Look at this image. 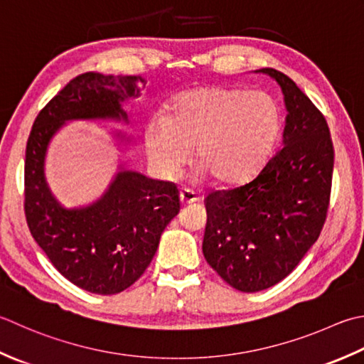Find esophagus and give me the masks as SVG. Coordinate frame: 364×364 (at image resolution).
<instances>
[{"label":"esophagus","instance_id":"34e87169","mask_svg":"<svg viewBox=\"0 0 364 364\" xmlns=\"http://www.w3.org/2000/svg\"><path fill=\"white\" fill-rule=\"evenodd\" d=\"M198 198H200V197H198L194 191H191V189H181L180 191V202H181V205H191V203L197 202Z\"/></svg>","mask_w":364,"mask_h":364}]
</instances>
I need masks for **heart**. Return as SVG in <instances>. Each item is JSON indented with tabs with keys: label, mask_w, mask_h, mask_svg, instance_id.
<instances>
[{
	"label": "heart",
	"mask_w": 364,
	"mask_h": 364,
	"mask_svg": "<svg viewBox=\"0 0 364 364\" xmlns=\"http://www.w3.org/2000/svg\"><path fill=\"white\" fill-rule=\"evenodd\" d=\"M281 110L263 91L194 87L170 101L167 117L148 121L144 141L158 173L175 176L191 148L197 162L219 184H238L257 173L281 132Z\"/></svg>",
	"instance_id": "obj_1"
}]
</instances>
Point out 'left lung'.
<instances>
[{
    "label": "left lung",
    "mask_w": 364,
    "mask_h": 364,
    "mask_svg": "<svg viewBox=\"0 0 364 364\" xmlns=\"http://www.w3.org/2000/svg\"><path fill=\"white\" fill-rule=\"evenodd\" d=\"M287 117L282 146L257 176L205 197L203 255L233 289L259 291L294 272L316 243L328 213L334 149L328 124L311 99L279 70Z\"/></svg>",
    "instance_id": "left-lung-1"
}]
</instances>
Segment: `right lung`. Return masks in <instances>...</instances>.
<instances>
[{"instance_id": "1", "label": "right lung", "mask_w": 364, "mask_h": 364, "mask_svg": "<svg viewBox=\"0 0 364 364\" xmlns=\"http://www.w3.org/2000/svg\"><path fill=\"white\" fill-rule=\"evenodd\" d=\"M145 83L140 75H77L39 112L28 137L26 224L53 267L91 294H119L145 273L161 233L180 211V196L175 183L121 170L97 202L66 210L47 186V146L70 119L126 121L121 102L137 97Z\"/></svg>"}]
</instances>
